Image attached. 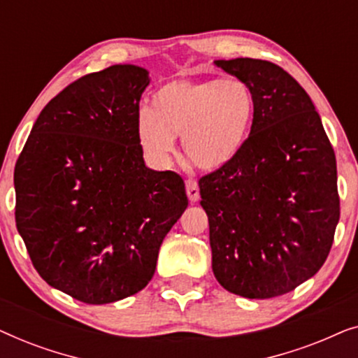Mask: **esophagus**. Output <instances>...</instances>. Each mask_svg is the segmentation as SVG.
Instances as JSON below:
<instances>
[{
	"label": "esophagus",
	"instance_id": "34e87169",
	"mask_svg": "<svg viewBox=\"0 0 358 358\" xmlns=\"http://www.w3.org/2000/svg\"><path fill=\"white\" fill-rule=\"evenodd\" d=\"M185 190H187V197L190 202H197L200 199V192H199V184L195 179H187L185 180Z\"/></svg>",
	"mask_w": 358,
	"mask_h": 358
}]
</instances>
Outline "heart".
I'll return each instance as SVG.
<instances>
[{
	"label": "heart",
	"mask_w": 358,
	"mask_h": 358,
	"mask_svg": "<svg viewBox=\"0 0 358 358\" xmlns=\"http://www.w3.org/2000/svg\"><path fill=\"white\" fill-rule=\"evenodd\" d=\"M256 101L238 78L173 80L151 97V109L136 115V136L155 161L174 150L182 135L184 155L205 171L222 169L238 158L251 131Z\"/></svg>",
	"instance_id": "b5f03b06"
}]
</instances>
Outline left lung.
Masks as SVG:
<instances>
[{
	"label": "left lung",
	"instance_id": "1",
	"mask_svg": "<svg viewBox=\"0 0 358 358\" xmlns=\"http://www.w3.org/2000/svg\"><path fill=\"white\" fill-rule=\"evenodd\" d=\"M215 65L251 87L256 112L238 158L199 180L213 273L239 296L285 295L329 256L341 217L334 150L283 68L256 58Z\"/></svg>",
	"mask_w": 358,
	"mask_h": 358
}]
</instances>
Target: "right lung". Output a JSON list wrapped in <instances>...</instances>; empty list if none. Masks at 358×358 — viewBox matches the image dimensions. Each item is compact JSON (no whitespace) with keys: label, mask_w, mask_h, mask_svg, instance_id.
<instances>
[{"label":"right lung","mask_w":358,"mask_h":358,"mask_svg":"<svg viewBox=\"0 0 358 358\" xmlns=\"http://www.w3.org/2000/svg\"><path fill=\"white\" fill-rule=\"evenodd\" d=\"M148 71L114 65L73 81L16 161L17 231L43 280L87 305L143 290L187 208L174 171L146 168L136 136Z\"/></svg>","instance_id":"1"}]
</instances>
